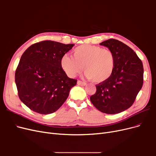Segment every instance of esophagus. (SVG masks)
Masks as SVG:
<instances>
[{
    "instance_id": "esophagus-1",
    "label": "esophagus",
    "mask_w": 156,
    "mask_h": 156,
    "mask_svg": "<svg viewBox=\"0 0 156 156\" xmlns=\"http://www.w3.org/2000/svg\"><path fill=\"white\" fill-rule=\"evenodd\" d=\"M77 84H78V85H80V86H85V85H87V83L85 82L79 81H79H77Z\"/></svg>"
}]
</instances>
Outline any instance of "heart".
<instances>
[{"label": "heart", "mask_w": 156, "mask_h": 156, "mask_svg": "<svg viewBox=\"0 0 156 156\" xmlns=\"http://www.w3.org/2000/svg\"><path fill=\"white\" fill-rule=\"evenodd\" d=\"M72 56L64 55L60 59L61 68L69 77L81 73L84 66L86 76L96 83H103L114 73L116 58L110 49L100 46L82 45L72 51Z\"/></svg>", "instance_id": "obj_1"}]
</instances>
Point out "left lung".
<instances>
[{
	"mask_svg": "<svg viewBox=\"0 0 156 156\" xmlns=\"http://www.w3.org/2000/svg\"><path fill=\"white\" fill-rule=\"evenodd\" d=\"M100 44L112 51L116 65L111 78L96 84L90 101L102 112L117 114L133 104L143 84V65L134 51L122 41L109 39Z\"/></svg>",
	"mask_w": 156,
	"mask_h": 156,
	"instance_id": "1",
	"label": "left lung"
}]
</instances>
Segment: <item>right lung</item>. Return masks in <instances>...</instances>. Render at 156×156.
I'll list each match as a JSON object with an SVG mask.
<instances>
[{"label":"right lung","instance_id":"obj_1","mask_svg":"<svg viewBox=\"0 0 156 156\" xmlns=\"http://www.w3.org/2000/svg\"><path fill=\"white\" fill-rule=\"evenodd\" d=\"M73 44L45 40L32 45L22 55L15 73L21 101L41 115L57 111L76 85L61 68L60 59Z\"/></svg>","mask_w":156,"mask_h":156}]
</instances>
